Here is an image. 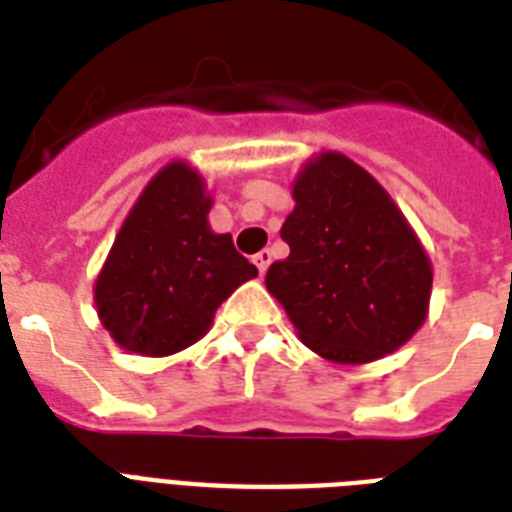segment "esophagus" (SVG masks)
I'll return each mask as SVG.
<instances>
[{"mask_svg": "<svg viewBox=\"0 0 512 512\" xmlns=\"http://www.w3.org/2000/svg\"><path fill=\"white\" fill-rule=\"evenodd\" d=\"M252 260H255L257 271L265 273V271H268V265H271V252H268V249H263V252H257V255L252 257Z\"/></svg>", "mask_w": 512, "mask_h": 512, "instance_id": "1", "label": "esophagus"}]
</instances>
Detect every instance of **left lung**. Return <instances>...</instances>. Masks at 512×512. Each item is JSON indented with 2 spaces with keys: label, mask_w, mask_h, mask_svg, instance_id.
<instances>
[{
  "label": "left lung",
  "mask_w": 512,
  "mask_h": 512,
  "mask_svg": "<svg viewBox=\"0 0 512 512\" xmlns=\"http://www.w3.org/2000/svg\"><path fill=\"white\" fill-rule=\"evenodd\" d=\"M281 225L289 257L265 273L300 340L335 364L398 350L428 316L433 268L396 201L337 151L305 164Z\"/></svg>",
  "instance_id": "left-lung-1"
}]
</instances>
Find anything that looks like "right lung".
Returning <instances> with one entry per match:
<instances>
[{
  "label": "right lung",
  "instance_id": "obj_1",
  "mask_svg": "<svg viewBox=\"0 0 512 512\" xmlns=\"http://www.w3.org/2000/svg\"><path fill=\"white\" fill-rule=\"evenodd\" d=\"M212 196L185 162L143 188L95 281L100 324L124 350L172 356L207 335L215 311L257 268L215 233Z\"/></svg>",
  "mask_w": 512,
  "mask_h": 512
}]
</instances>
